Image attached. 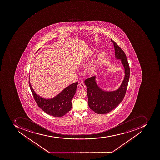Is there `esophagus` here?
Listing matches in <instances>:
<instances>
[{"instance_id": "1", "label": "esophagus", "mask_w": 160, "mask_h": 160, "mask_svg": "<svg viewBox=\"0 0 160 160\" xmlns=\"http://www.w3.org/2000/svg\"><path fill=\"white\" fill-rule=\"evenodd\" d=\"M79 85L80 86V87H81V88H86V86L84 84V83H82V82H81V83H80L79 84Z\"/></svg>"}]
</instances>
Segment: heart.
I'll list each match as a JSON object with an SVG mask.
<instances>
[{
	"instance_id": "b5f03b06",
	"label": "heart",
	"mask_w": 160,
	"mask_h": 160,
	"mask_svg": "<svg viewBox=\"0 0 160 160\" xmlns=\"http://www.w3.org/2000/svg\"><path fill=\"white\" fill-rule=\"evenodd\" d=\"M94 51L95 52H96L97 50L94 49ZM106 54L105 52H102L101 53L99 54L98 58H97V59L96 60V61L95 62L94 65L92 66V67L90 68L88 70V73L90 75H94L95 74L97 71L98 70V67L104 62L106 59ZM88 58H89L88 57H85V58L81 59L79 60L80 65L82 66L85 65L87 63Z\"/></svg>"
}]
</instances>
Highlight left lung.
Returning <instances> with one entry per match:
<instances>
[{
    "label": "left lung",
    "instance_id": "8db88e82",
    "mask_svg": "<svg viewBox=\"0 0 160 160\" xmlns=\"http://www.w3.org/2000/svg\"><path fill=\"white\" fill-rule=\"evenodd\" d=\"M114 44L115 55L117 59L121 60L124 68V80L116 90L108 91L102 89L97 83L96 76L85 81L87 87L88 105L97 114H105L113 110L123 101L126 92L130 77V67L126 55L123 50L111 39Z\"/></svg>",
    "mask_w": 160,
    "mask_h": 160
}]
</instances>
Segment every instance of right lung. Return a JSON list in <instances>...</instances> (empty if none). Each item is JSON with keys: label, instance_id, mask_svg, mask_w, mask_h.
<instances>
[{"label": "right lung", "instance_id": "1", "mask_svg": "<svg viewBox=\"0 0 160 160\" xmlns=\"http://www.w3.org/2000/svg\"><path fill=\"white\" fill-rule=\"evenodd\" d=\"M29 84L35 100L42 110L49 115L55 117L63 116L72 108L71 101L74 96L78 82L66 87L58 94L51 99L42 98L35 92L30 84L29 75Z\"/></svg>", "mask_w": 160, "mask_h": 160}]
</instances>
